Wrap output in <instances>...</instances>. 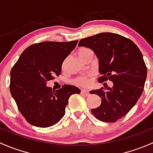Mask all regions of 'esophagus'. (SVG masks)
<instances>
[{
  "label": "esophagus",
  "instance_id": "obj_1",
  "mask_svg": "<svg viewBox=\"0 0 153 153\" xmlns=\"http://www.w3.org/2000/svg\"><path fill=\"white\" fill-rule=\"evenodd\" d=\"M81 94L84 95H85V96H89V95H90V93H89V92L88 90H86V89H81Z\"/></svg>",
  "mask_w": 153,
  "mask_h": 153
}]
</instances>
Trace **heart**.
Instances as JSON below:
<instances>
[{
    "label": "heart",
    "mask_w": 153,
    "mask_h": 153,
    "mask_svg": "<svg viewBox=\"0 0 153 153\" xmlns=\"http://www.w3.org/2000/svg\"><path fill=\"white\" fill-rule=\"evenodd\" d=\"M90 49H86V48H81V49H79L78 51V55L81 56L83 54L86 53V52L89 51ZM91 76V74H89V75H81L79 77H77L75 78V79L73 80V83L76 85H79L81 86H86L89 84V78Z\"/></svg>",
    "instance_id": "b5f03b06"
}]
</instances>
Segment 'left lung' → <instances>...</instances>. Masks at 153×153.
I'll return each instance as SVG.
<instances>
[{
    "label": "left lung",
    "mask_w": 153,
    "mask_h": 153,
    "mask_svg": "<svg viewBox=\"0 0 153 153\" xmlns=\"http://www.w3.org/2000/svg\"><path fill=\"white\" fill-rule=\"evenodd\" d=\"M79 47L92 49L99 62V82L110 81L111 87L90 92L101 98L92 113L100 121L115 122L135 105L144 88L147 69L139 48L129 38L115 33L102 32L81 39Z\"/></svg>",
    "instance_id": "8db88e82"
}]
</instances>
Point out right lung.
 <instances>
[{
  "label": "right lung",
  "instance_id": "1",
  "mask_svg": "<svg viewBox=\"0 0 153 153\" xmlns=\"http://www.w3.org/2000/svg\"><path fill=\"white\" fill-rule=\"evenodd\" d=\"M78 41H45L27 47L10 72V92L27 121L38 127L57 124L65 115L69 97L81 90L72 85L52 90L47 82L61 72L65 58Z\"/></svg>",
  "mask_w": 153,
  "mask_h": 153
}]
</instances>
